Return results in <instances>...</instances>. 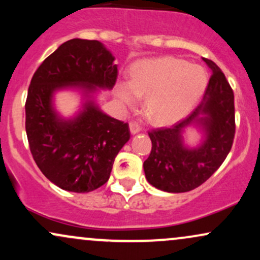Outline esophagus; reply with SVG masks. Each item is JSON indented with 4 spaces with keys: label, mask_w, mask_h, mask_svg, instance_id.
I'll list each match as a JSON object with an SVG mask.
<instances>
[{
    "label": "esophagus",
    "mask_w": 260,
    "mask_h": 260,
    "mask_svg": "<svg viewBox=\"0 0 260 260\" xmlns=\"http://www.w3.org/2000/svg\"><path fill=\"white\" fill-rule=\"evenodd\" d=\"M129 131H131V133H132V134H137V133H139L140 131H142V128H140L139 124L136 123V122H131V123H129Z\"/></svg>",
    "instance_id": "esophagus-1"
}]
</instances>
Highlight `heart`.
Wrapping results in <instances>:
<instances>
[{
  "instance_id": "1",
  "label": "heart",
  "mask_w": 260,
  "mask_h": 260,
  "mask_svg": "<svg viewBox=\"0 0 260 260\" xmlns=\"http://www.w3.org/2000/svg\"><path fill=\"white\" fill-rule=\"evenodd\" d=\"M207 85L208 76L202 66L176 57L147 58L132 64L129 82H118L116 94L127 105L144 96L149 121L157 126H169L194 109Z\"/></svg>"
}]
</instances>
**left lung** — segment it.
I'll list each match as a JSON object with an SVG mask.
<instances>
[{
	"mask_svg": "<svg viewBox=\"0 0 260 260\" xmlns=\"http://www.w3.org/2000/svg\"><path fill=\"white\" fill-rule=\"evenodd\" d=\"M204 62L213 74L202 103L176 126L149 132L153 147L143 168L149 183L164 192L183 193L201 186L220 168L234 143V91L221 70L210 59ZM189 126L203 133L197 147L184 142Z\"/></svg>",
	"mask_w": 260,
	"mask_h": 260,
	"instance_id": "1",
	"label": "left lung"
}]
</instances>
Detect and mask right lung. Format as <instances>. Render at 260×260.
Returning a JSON list of instances; mask_svg holds the SVG:
<instances>
[{
  "instance_id": "right-lung-1",
  "label": "right lung",
  "mask_w": 260,
  "mask_h": 260,
  "mask_svg": "<svg viewBox=\"0 0 260 260\" xmlns=\"http://www.w3.org/2000/svg\"><path fill=\"white\" fill-rule=\"evenodd\" d=\"M98 40L72 39L40 64L32 76L25 103V131L38 168L53 184L88 193L105 184L118 151L129 140L124 122L106 115L96 104L101 90H111L117 64ZM76 90L82 96L68 119L54 107V95Z\"/></svg>"
}]
</instances>
